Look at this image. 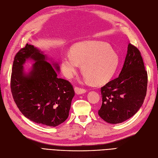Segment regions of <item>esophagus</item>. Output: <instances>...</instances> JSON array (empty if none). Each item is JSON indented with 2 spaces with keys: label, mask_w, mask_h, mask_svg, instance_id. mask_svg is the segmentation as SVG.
I'll return each mask as SVG.
<instances>
[{
  "label": "esophagus",
  "mask_w": 158,
  "mask_h": 158,
  "mask_svg": "<svg viewBox=\"0 0 158 158\" xmlns=\"http://www.w3.org/2000/svg\"><path fill=\"white\" fill-rule=\"evenodd\" d=\"M74 92H75L76 94L80 95V94H84L86 92V89H83V88H80L78 87H75Z\"/></svg>",
  "instance_id": "1"
}]
</instances>
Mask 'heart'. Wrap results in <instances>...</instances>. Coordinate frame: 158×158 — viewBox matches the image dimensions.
Wrapping results in <instances>:
<instances>
[{
  "instance_id": "1",
  "label": "heart",
  "mask_w": 158,
  "mask_h": 158,
  "mask_svg": "<svg viewBox=\"0 0 158 158\" xmlns=\"http://www.w3.org/2000/svg\"><path fill=\"white\" fill-rule=\"evenodd\" d=\"M119 57L109 45L102 42H88L75 45L72 52L62 56L61 67L68 78H72L82 64L84 78L95 85L108 82L115 73Z\"/></svg>"
}]
</instances>
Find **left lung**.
<instances>
[{"label": "left lung", "instance_id": "obj_1", "mask_svg": "<svg viewBox=\"0 0 158 158\" xmlns=\"http://www.w3.org/2000/svg\"><path fill=\"white\" fill-rule=\"evenodd\" d=\"M148 75L140 52L131 44L118 77L102 88L98 114L108 123L127 121L142 107L147 91Z\"/></svg>", "mask_w": 158, "mask_h": 158}]
</instances>
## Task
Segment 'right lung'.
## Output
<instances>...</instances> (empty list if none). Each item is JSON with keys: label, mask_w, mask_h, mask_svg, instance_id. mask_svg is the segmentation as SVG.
I'll return each mask as SVG.
<instances>
[{"label": "right lung", "mask_w": 158, "mask_h": 158, "mask_svg": "<svg viewBox=\"0 0 158 158\" xmlns=\"http://www.w3.org/2000/svg\"><path fill=\"white\" fill-rule=\"evenodd\" d=\"M28 60L34 64L26 72L23 64ZM59 64L44 52L26 44L14 57L11 75V91L19 110L37 124L56 127L68 118L74 96L69 81L59 78Z\"/></svg>", "instance_id": "add662e5"}]
</instances>
